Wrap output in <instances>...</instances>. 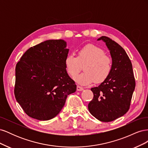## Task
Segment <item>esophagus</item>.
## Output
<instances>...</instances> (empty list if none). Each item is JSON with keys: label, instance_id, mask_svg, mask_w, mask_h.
Segmentation results:
<instances>
[{"label": "esophagus", "instance_id": "1", "mask_svg": "<svg viewBox=\"0 0 148 148\" xmlns=\"http://www.w3.org/2000/svg\"><path fill=\"white\" fill-rule=\"evenodd\" d=\"M77 91H83L84 89H83V88H82V87H81V86H77Z\"/></svg>", "mask_w": 148, "mask_h": 148}]
</instances>
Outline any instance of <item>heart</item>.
<instances>
[{"instance_id": "heart-1", "label": "heart", "mask_w": 148, "mask_h": 148, "mask_svg": "<svg viewBox=\"0 0 148 148\" xmlns=\"http://www.w3.org/2000/svg\"><path fill=\"white\" fill-rule=\"evenodd\" d=\"M83 67L84 72L78 75L74 79L83 86L95 82L100 83L109 77L112 70L110 58L105 55L104 51L92 44H87L78 51V56L69 54L65 57L64 64L69 75L74 77Z\"/></svg>"}]
</instances>
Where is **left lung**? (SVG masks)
Listing matches in <instances>:
<instances>
[{"instance_id":"1","label":"left lung","mask_w":148,"mask_h":148,"mask_svg":"<svg viewBox=\"0 0 148 148\" xmlns=\"http://www.w3.org/2000/svg\"><path fill=\"white\" fill-rule=\"evenodd\" d=\"M112 58L109 76L99 86L92 88L94 97L88 109L92 116L101 122H109L126 114L135 88L132 62L127 53L119 44L108 37L101 36Z\"/></svg>"}]
</instances>
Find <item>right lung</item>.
Listing matches in <instances>:
<instances>
[{"instance_id": "right-lung-1", "label": "right lung", "mask_w": 148, "mask_h": 148, "mask_svg": "<svg viewBox=\"0 0 148 148\" xmlns=\"http://www.w3.org/2000/svg\"><path fill=\"white\" fill-rule=\"evenodd\" d=\"M69 51L64 40L49 39L30 47L17 63L15 96L30 117L54 118L77 90L64 64Z\"/></svg>"}]
</instances>
